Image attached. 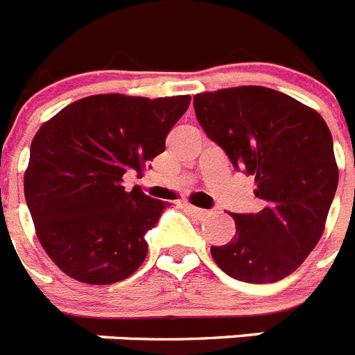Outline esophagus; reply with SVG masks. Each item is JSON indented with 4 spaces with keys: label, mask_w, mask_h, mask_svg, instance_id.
<instances>
[{
    "label": "esophagus",
    "mask_w": 355,
    "mask_h": 355,
    "mask_svg": "<svg viewBox=\"0 0 355 355\" xmlns=\"http://www.w3.org/2000/svg\"><path fill=\"white\" fill-rule=\"evenodd\" d=\"M183 208L187 209V211L192 213L193 216H197V218H206V216H209V211L208 209H202V208H197V206L190 205V202H184Z\"/></svg>",
    "instance_id": "1"
}]
</instances>
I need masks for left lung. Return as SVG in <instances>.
<instances>
[{"label":"left lung","instance_id":"left-lung-1","mask_svg":"<svg viewBox=\"0 0 355 355\" xmlns=\"http://www.w3.org/2000/svg\"><path fill=\"white\" fill-rule=\"evenodd\" d=\"M200 128L238 171L254 175L259 213H233L236 233L211 256L233 279L281 281L324 234L338 188L332 137L316 110L274 89L245 85L193 96Z\"/></svg>","mask_w":355,"mask_h":355}]
</instances>
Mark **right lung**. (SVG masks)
<instances>
[{
    "label": "right lung",
    "mask_w": 355,
    "mask_h": 355,
    "mask_svg": "<svg viewBox=\"0 0 355 355\" xmlns=\"http://www.w3.org/2000/svg\"><path fill=\"white\" fill-rule=\"evenodd\" d=\"M190 96L83 97L46 121L33 137L24 197L40 245L69 277L112 284L147 256L146 233L165 202L122 187L165 150ZM150 168V167H149Z\"/></svg>",
    "instance_id": "1"
}]
</instances>
